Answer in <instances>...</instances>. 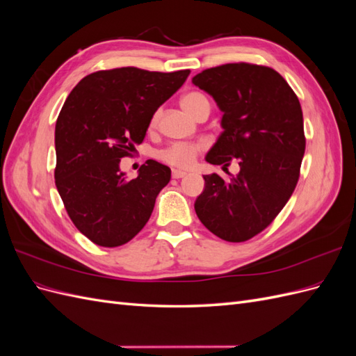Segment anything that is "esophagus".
<instances>
[{"instance_id":"esophagus-1","label":"esophagus","mask_w":356,"mask_h":356,"mask_svg":"<svg viewBox=\"0 0 356 356\" xmlns=\"http://www.w3.org/2000/svg\"><path fill=\"white\" fill-rule=\"evenodd\" d=\"M187 174L184 170H178V169H174L172 170V178H175V179H179V178H184Z\"/></svg>"}]
</instances>
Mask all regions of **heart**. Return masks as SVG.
Returning <instances> with one entry per match:
<instances>
[{
	"instance_id": "heart-1",
	"label": "heart",
	"mask_w": 356,
	"mask_h": 356,
	"mask_svg": "<svg viewBox=\"0 0 356 356\" xmlns=\"http://www.w3.org/2000/svg\"><path fill=\"white\" fill-rule=\"evenodd\" d=\"M181 104L184 108L193 114L196 115L203 105H208L209 101L204 95H202L200 92H188L184 96H182ZM160 110H157L153 115L152 120H149V126L156 127L159 120H160ZM203 143H177L172 144L163 149H160L157 157L163 161V163L174 166L178 169H186L190 168L193 163H195L197 156L204 149Z\"/></svg>"
}]
</instances>
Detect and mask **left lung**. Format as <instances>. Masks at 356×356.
<instances>
[{"mask_svg":"<svg viewBox=\"0 0 356 356\" xmlns=\"http://www.w3.org/2000/svg\"><path fill=\"white\" fill-rule=\"evenodd\" d=\"M193 83L224 113V132L207 160L224 170L232 161L241 166L230 179L203 177L196 213L220 239L250 241L273 222L298 182L306 149L300 101L277 71L248 62L208 68Z\"/></svg>","mask_w":356,"mask_h":356,"instance_id":"1","label":"left lung"}]
</instances>
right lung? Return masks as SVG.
<instances>
[{"label": "right lung", "instance_id": "add662e5", "mask_svg": "<svg viewBox=\"0 0 356 356\" xmlns=\"http://www.w3.org/2000/svg\"><path fill=\"white\" fill-rule=\"evenodd\" d=\"M188 74L135 67L96 71L63 104L55 129V182L71 221L93 243L124 245L149 220L170 169L147 160L139 175L127 181L118 165L134 156L152 115Z\"/></svg>", "mask_w": 356, "mask_h": 356}]
</instances>
